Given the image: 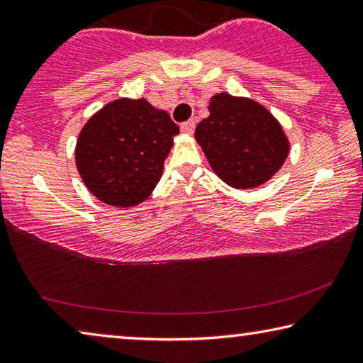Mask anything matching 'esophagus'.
Wrapping results in <instances>:
<instances>
[{
    "instance_id": "1",
    "label": "esophagus",
    "mask_w": 363,
    "mask_h": 363,
    "mask_svg": "<svg viewBox=\"0 0 363 363\" xmlns=\"http://www.w3.org/2000/svg\"><path fill=\"white\" fill-rule=\"evenodd\" d=\"M194 130H195V121L194 120L186 121V123H182V125H181V131L186 133V134H192Z\"/></svg>"
}]
</instances>
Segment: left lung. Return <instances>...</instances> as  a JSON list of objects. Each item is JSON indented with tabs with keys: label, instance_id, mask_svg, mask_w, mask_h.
Segmentation results:
<instances>
[{
	"label": "left lung",
	"instance_id": "obj_1",
	"mask_svg": "<svg viewBox=\"0 0 363 363\" xmlns=\"http://www.w3.org/2000/svg\"><path fill=\"white\" fill-rule=\"evenodd\" d=\"M210 116L199 123L195 139L220 179L235 189L267 182L285 163L290 143L277 118L248 97L214 94Z\"/></svg>",
	"mask_w": 363,
	"mask_h": 363
}]
</instances>
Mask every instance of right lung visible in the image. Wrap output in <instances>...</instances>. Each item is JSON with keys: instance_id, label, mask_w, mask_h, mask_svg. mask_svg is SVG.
<instances>
[{"instance_id": "obj_1", "label": "right lung", "mask_w": 363, "mask_h": 363, "mask_svg": "<svg viewBox=\"0 0 363 363\" xmlns=\"http://www.w3.org/2000/svg\"><path fill=\"white\" fill-rule=\"evenodd\" d=\"M179 126L145 99L108 102L86 121L75 149L77 169L96 199L112 206L143 203L163 173Z\"/></svg>"}]
</instances>
